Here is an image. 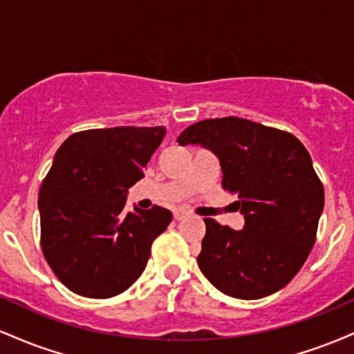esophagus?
I'll return each mask as SVG.
<instances>
[{
	"mask_svg": "<svg viewBox=\"0 0 354 354\" xmlns=\"http://www.w3.org/2000/svg\"><path fill=\"white\" fill-rule=\"evenodd\" d=\"M188 216H189V211H186V209H176V211H174V219H176V221H181V219H185Z\"/></svg>",
	"mask_w": 354,
	"mask_h": 354,
	"instance_id": "34e87169",
	"label": "esophagus"
}]
</instances>
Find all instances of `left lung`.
<instances>
[{
    "instance_id": "1",
    "label": "left lung",
    "mask_w": 354,
    "mask_h": 354,
    "mask_svg": "<svg viewBox=\"0 0 354 354\" xmlns=\"http://www.w3.org/2000/svg\"><path fill=\"white\" fill-rule=\"evenodd\" d=\"M218 158L223 188L236 194L243 230L206 218L198 266L221 293L259 299L286 286L315 245L324 189L291 133L243 118L205 120L178 136Z\"/></svg>"
}]
</instances>
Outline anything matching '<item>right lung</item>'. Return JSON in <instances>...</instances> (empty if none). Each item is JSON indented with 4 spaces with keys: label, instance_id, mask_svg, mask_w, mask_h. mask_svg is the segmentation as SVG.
<instances>
[{
    "label": "right lung",
    "instance_id": "right-lung-1",
    "mask_svg": "<svg viewBox=\"0 0 354 354\" xmlns=\"http://www.w3.org/2000/svg\"><path fill=\"white\" fill-rule=\"evenodd\" d=\"M163 138L165 126L88 129L56 151L38 198L41 248L73 293L111 298L145 271L153 241L173 214L161 206H124Z\"/></svg>",
    "mask_w": 354,
    "mask_h": 354
}]
</instances>
